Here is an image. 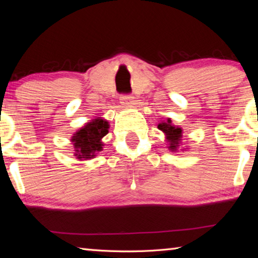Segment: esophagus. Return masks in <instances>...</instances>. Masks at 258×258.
<instances>
[{
  "mask_svg": "<svg viewBox=\"0 0 258 258\" xmlns=\"http://www.w3.org/2000/svg\"><path fill=\"white\" fill-rule=\"evenodd\" d=\"M120 103L125 104V106H130V104L133 103V97L131 94L120 95Z\"/></svg>",
  "mask_w": 258,
  "mask_h": 258,
  "instance_id": "34e87169",
  "label": "esophagus"
}]
</instances>
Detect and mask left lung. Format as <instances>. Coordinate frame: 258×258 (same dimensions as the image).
<instances>
[{
  "label": "left lung",
  "mask_w": 258,
  "mask_h": 258,
  "mask_svg": "<svg viewBox=\"0 0 258 258\" xmlns=\"http://www.w3.org/2000/svg\"><path fill=\"white\" fill-rule=\"evenodd\" d=\"M158 128L163 131L166 134V140L169 143V149L172 151H175L178 145L181 143V138H182V130L180 127H176V126L172 125L171 119L167 120V123H160L158 125Z\"/></svg>",
  "instance_id": "left-lung-1"
}]
</instances>
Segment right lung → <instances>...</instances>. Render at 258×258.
<instances>
[{
  "label": "right lung",
  "instance_id": "right-lung-1",
  "mask_svg": "<svg viewBox=\"0 0 258 258\" xmlns=\"http://www.w3.org/2000/svg\"><path fill=\"white\" fill-rule=\"evenodd\" d=\"M108 128L107 120L97 118L74 134L72 141L76 149L77 158H93L97 151H101L103 146L101 139L108 133Z\"/></svg>",
  "mask_w": 258,
  "mask_h": 258
}]
</instances>
